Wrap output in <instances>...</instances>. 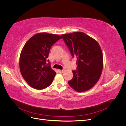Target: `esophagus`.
Returning <instances> with one entry per match:
<instances>
[{"label":"esophagus","instance_id":"34e87169","mask_svg":"<svg viewBox=\"0 0 126 126\" xmlns=\"http://www.w3.org/2000/svg\"><path fill=\"white\" fill-rule=\"evenodd\" d=\"M58 71H59L60 73H63V72L64 71L63 70H58Z\"/></svg>","mask_w":126,"mask_h":126}]
</instances>
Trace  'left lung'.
I'll return each mask as SVG.
<instances>
[{"label": "left lung", "instance_id": "obj_1", "mask_svg": "<svg viewBox=\"0 0 126 126\" xmlns=\"http://www.w3.org/2000/svg\"><path fill=\"white\" fill-rule=\"evenodd\" d=\"M72 57L77 58V70L69 86L78 92L91 89L98 81L103 68V56L98 42L82 32L62 35Z\"/></svg>", "mask_w": 126, "mask_h": 126}]
</instances>
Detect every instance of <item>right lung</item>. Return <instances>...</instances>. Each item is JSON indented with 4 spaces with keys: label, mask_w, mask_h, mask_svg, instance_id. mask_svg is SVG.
<instances>
[{
    "label": "right lung",
    "mask_w": 126,
    "mask_h": 126,
    "mask_svg": "<svg viewBox=\"0 0 126 126\" xmlns=\"http://www.w3.org/2000/svg\"><path fill=\"white\" fill-rule=\"evenodd\" d=\"M62 38L57 35L39 33L24 45L20 56L19 68L22 77L30 87L41 90L51 84L56 73L47 58L52 46Z\"/></svg>",
    "instance_id": "right-lung-1"
}]
</instances>
